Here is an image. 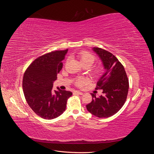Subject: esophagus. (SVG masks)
I'll return each instance as SVG.
<instances>
[{
    "mask_svg": "<svg viewBox=\"0 0 154 154\" xmlns=\"http://www.w3.org/2000/svg\"><path fill=\"white\" fill-rule=\"evenodd\" d=\"M74 94H79V95H83V93L80 92V91H76L74 92Z\"/></svg>",
    "mask_w": 154,
    "mask_h": 154,
    "instance_id": "esophagus-1",
    "label": "esophagus"
}]
</instances>
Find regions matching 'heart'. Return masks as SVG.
<instances>
[{
	"label": "heart",
	"instance_id": "obj_1",
	"mask_svg": "<svg viewBox=\"0 0 154 154\" xmlns=\"http://www.w3.org/2000/svg\"><path fill=\"white\" fill-rule=\"evenodd\" d=\"M78 57L79 60H80V61L82 65L87 63V64L90 65L91 66V65L94 63L95 60V58L94 56L91 54V53L87 52V51H81V52L79 53L78 54ZM100 71V70L99 68H97L94 70V72L96 74L99 73ZM88 82V78H84V77H80L77 79L76 83L77 85L82 87L83 85H84L85 84H86V83H87Z\"/></svg>",
	"mask_w": 154,
	"mask_h": 154
}]
</instances>
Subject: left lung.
I'll list each match as a JSON object with an SVG mask.
<instances>
[{
    "label": "left lung",
    "instance_id": "left-lung-1",
    "mask_svg": "<svg viewBox=\"0 0 154 154\" xmlns=\"http://www.w3.org/2000/svg\"><path fill=\"white\" fill-rule=\"evenodd\" d=\"M92 50L100 58L105 69L96 88L103 90V94L96 97L91 93L92 100L86 107L92 115L106 118L117 113L124 105L128 92V80L124 67L114 55L99 48H93Z\"/></svg>",
    "mask_w": 154,
    "mask_h": 154
}]
</instances>
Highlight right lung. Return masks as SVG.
I'll use <instances>...</instances> for the list:
<instances>
[{
  "mask_svg": "<svg viewBox=\"0 0 154 154\" xmlns=\"http://www.w3.org/2000/svg\"><path fill=\"white\" fill-rule=\"evenodd\" d=\"M67 51H56L41 56L24 72L22 88L25 98L31 109L42 118L52 119L62 114L68 98L72 94L70 91L53 88Z\"/></svg>",
  "mask_w": 154,
  "mask_h": 154,
  "instance_id": "right-lung-1",
  "label": "right lung"
}]
</instances>
